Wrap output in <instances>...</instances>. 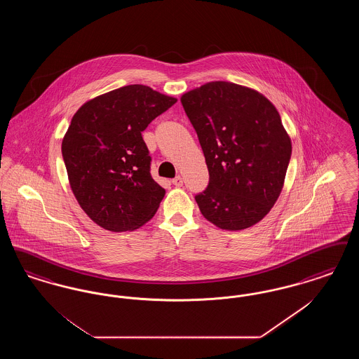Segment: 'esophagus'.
<instances>
[{
	"mask_svg": "<svg viewBox=\"0 0 359 359\" xmlns=\"http://www.w3.org/2000/svg\"><path fill=\"white\" fill-rule=\"evenodd\" d=\"M172 183L176 186V187H182L183 186V177L182 176H176L172 179Z\"/></svg>",
	"mask_w": 359,
	"mask_h": 359,
	"instance_id": "obj_1",
	"label": "esophagus"
}]
</instances>
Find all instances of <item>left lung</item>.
I'll list each match as a JSON object with an SVG mask.
<instances>
[{
    "mask_svg": "<svg viewBox=\"0 0 359 359\" xmlns=\"http://www.w3.org/2000/svg\"><path fill=\"white\" fill-rule=\"evenodd\" d=\"M208 168L195 196L207 221L223 230L259 222L284 186L292 144L273 103L256 90L208 82L182 95Z\"/></svg>",
    "mask_w": 359,
    "mask_h": 359,
    "instance_id": "8db88e82",
    "label": "left lung"
}]
</instances>
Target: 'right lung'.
<instances>
[{
	"mask_svg": "<svg viewBox=\"0 0 359 359\" xmlns=\"http://www.w3.org/2000/svg\"><path fill=\"white\" fill-rule=\"evenodd\" d=\"M176 101L148 86H123L74 114L62 154L78 203L98 226L129 231L156 214L165 189L151 176L141 132Z\"/></svg>",
	"mask_w": 359,
	"mask_h": 359,
	"instance_id": "obj_1",
	"label": "right lung"
}]
</instances>
